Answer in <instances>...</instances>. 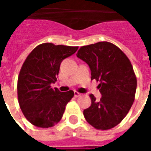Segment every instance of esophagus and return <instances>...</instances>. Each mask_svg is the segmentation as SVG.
Instances as JSON below:
<instances>
[{"label": "esophagus", "mask_w": 151, "mask_h": 151, "mask_svg": "<svg viewBox=\"0 0 151 151\" xmlns=\"http://www.w3.org/2000/svg\"><path fill=\"white\" fill-rule=\"evenodd\" d=\"M81 95H82L81 93H79V92L78 91H74V97H75V98H78V97L81 96Z\"/></svg>", "instance_id": "34e87169"}]
</instances>
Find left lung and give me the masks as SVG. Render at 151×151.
<instances>
[{"label": "left lung", "mask_w": 151, "mask_h": 151, "mask_svg": "<svg viewBox=\"0 0 151 151\" xmlns=\"http://www.w3.org/2000/svg\"><path fill=\"white\" fill-rule=\"evenodd\" d=\"M77 56L91 71V80L99 82L100 100L91 94V105L83 111L85 119L96 129L108 130L126 116L135 99L137 78L129 58L109 42L82 46Z\"/></svg>", "instance_id": "1"}]
</instances>
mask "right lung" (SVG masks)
<instances>
[{"instance_id": "obj_1", "label": "right lung", "mask_w": 151, "mask_h": 151, "mask_svg": "<svg viewBox=\"0 0 151 151\" xmlns=\"http://www.w3.org/2000/svg\"><path fill=\"white\" fill-rule=\"evenodd\" d=\"M78 47L44 43L31 51L22 64L18 78V99L27 120L39 128L54 126L62 118L65 106L74 95L51 87L56 82L63 60Z\"/></svg>"}]
</instances>
